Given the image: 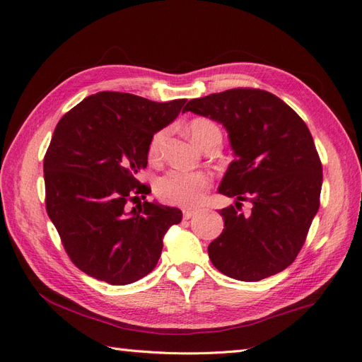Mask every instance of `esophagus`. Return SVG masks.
Segmentation results:
<instances>
[{
	"instance_id": "34e87169",
	"label": "esophagus",
	"mask_w": 362,
	"mask_h": 362,
	"mask_svg": "<svg viewBox=\"0 0 362 362\" xmlns=\"http://www.w3.org/2000/svg\"><path fill=\"white\" fill-rule=\"evenodd\" d=\"M182 213H184V218H192V217L196 214V211H194V210H190V208H185V210H184Z\"/></svg>"
}]
</instances>
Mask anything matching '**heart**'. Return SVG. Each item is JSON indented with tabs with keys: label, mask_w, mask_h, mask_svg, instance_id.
<instances>
[{
	"label": "heart",
	"mask_w": 362,
	"mask_h": 362,
	"mask_svg": "<svg viewBox=\"0 0 362 362\" xmlns=\"http://www.w3.org/2000/svg\"><path fill=\"white\" fill-rule=\"evenodd\" d=\"M189 131L192 139L199 146H202L211 137H222L221 128L211 119L206 117L193 119L189 125ZM166 136L168 129H160L152 136L148 146V156L151 160H157L160 157L161 145ZM210 185L211 177L205 172H185L173 169L158 178L156 184V192L158 198L166 204L196 206L202 202L204 194L210 189Z\"/></svg>",
	"instance_id": "obj_1"
}]
</instances>
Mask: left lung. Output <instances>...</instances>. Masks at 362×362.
Instances as JSON below:
<instances>
[{"label": "left lung", "mask_w": 362, "mask_h": 362, "mask_svg": "<svg viewBox=\"0 0 362 362\" xmlns=\"http://www.w3.org/2000/svg\"><path fill=\"white\" fill-rule=\"evenodd\" d=\"M182 112L226 128L235 160L218 193L252 204L247 216L221 210L223 233L208 246L214 267L246 282L287 269L320 206L322 161L308 127L278 96L250 87L196 98Z\"/></svg>", "instance_id": "1"}]
</instances>
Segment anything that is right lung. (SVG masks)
Returning <instances> with one entry per match:
<instances>
[{"instance_id": "right-lung-1", "label": "right lung", "mask_w": 362, "mask_h": 362, "mask_svg": "<svg viewBox=\"0 0 362 362\" xmlns=\"http://www.w3.org/2000/svg\"><path fill=\"white\" fill-rule=\"evenodd\" d=\"M187 100L154 103L122 92L87 96L54 129L43 158L45 205L71 261L86 275L125 286L154 270L178 208L146 198L137 173L154 133Z\"/></svg>"}]
</instances>
